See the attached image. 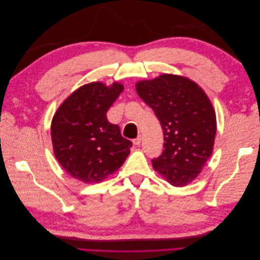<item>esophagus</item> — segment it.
<instances>
[{
	"instance_id": "esophagus-1",
	"label": "esophagus",
	"mask_w": 260,
	"mask_h": 260,
	"mask_svg": "<svg viewBox=\"0 0 260 260\" xmlns=\"http://www.w3.org/2000/svg\"><path fill=\"white\" fill-rule=\"evenodd\" d=\"M141 141H142V136H138L135 140H133V144L135 145H140Z\"/></svg>"
}]
</instances>
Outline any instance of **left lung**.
<instances>
[{
    "mask_svg": "<svg viewBox=\"0 0 260 260\" xmlns=\"http://www.w3.org/2000/svg\"><path fill=\"white\" fill-rule=\"evenodd\" d=\"M136 88L164 132V151L152 159L154 169L175 186L192 182L214 148L217 123L209 99L195 82L176 75L140 81Z\"/></svg>",
    "mask_w": 260,
    "mask_h": 260,
    "instance_id": "obj_1",
    "label": "left lung"
}]
</instances>
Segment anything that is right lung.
Segmentation results:
<instances>
[{"instance_id":"add662e5","label":"right lung","mask_w":260,"mask_h":260,"mask_svg":"<svg viewBox=\"0 0 260 260\" xmlns=\"http://www.w3.org/2000/svg\"><path fill=\"white\" fill-rule=\"evenodd\" d=\"M123 85L92 82L80 86L54 115L51 136L54 154L68 174L85 183L100 182L112 175L130 153L132 142L106 113Z\"/></svg>"}]
</instances>
